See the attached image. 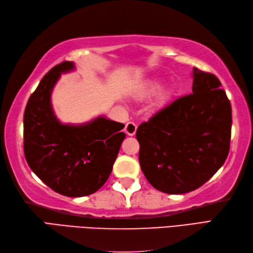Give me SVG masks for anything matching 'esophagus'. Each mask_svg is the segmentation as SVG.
<instances>
[{
    "label": "esophagus",
    "mask_w": 253,
    "mask_h": 253,
    "mask_svg": "<svg viewBox=\"0 0 253 253\" xmlns=\"http://www.w3.org/2000/svg\"><path fill=\"white\" fill-rule=\"evenodd\" d=\"M125 130H126V133L128 136H133L137 131V125L135 123H127L126 124V127H125Z\"/></svg>",
    "instance_id": "obj_1"
}]
</instances>
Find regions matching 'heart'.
<instances>
[{
	"label": "heart",
	"instance_id": "1",
	"mask_svg": "<svg viewBox=\"0 0 253 253\" xmlns=\"http://www.w3.org/2000/svg\"><path fill=\"white\" fill-rule=\"evenodd\" d=\"M159 88H160V84H159V83H152V84H150L149 87L147 88L146 92H147V93H153V92H155V91H158ZM164 98H165V93L161 94V100H164Z\"/></svg>",
	"mask_w": 253,
	"mask_h": 253
}]
</instances>
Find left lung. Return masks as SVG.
<instances>
[{"mask_svg":"<svg viewBox=\"0 0 253 253\" xmlns=\"http://www.w3.org/2000/svg\"><path fill=\"white\" fill-rule=\"evenodd\" d=\"M221 82L193 68L192 93L180 96L138 127L139 162L155 189L181 195L221 169L232 135V106Z\"/></svg>","mask_w":253,"mask_h":253,"instance_id":"8db88e82","label":"left lung"}]
</instances>
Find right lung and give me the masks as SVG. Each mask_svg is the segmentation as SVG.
<instances>
[{
	"instance_id": "right-lung-1",
	"label": "right lung",
	"mask_w": 253,
	"mask_h": 253,
	"mask_svg": "<svg viewBox=\"0 0 253 253\" xmlns=\"http://www.w3.org/2000/svg\"><path fill=\"white\" fill-rule=\"evenodd\" d=\"M74 68L73 62L58 64L30 95L24 113V152L32 171L52 190L84 197L105 184L126 135L124 124L103 116L83 125L57 120L52 90L61 74Z\"/></svg>"
}]
</instances>
